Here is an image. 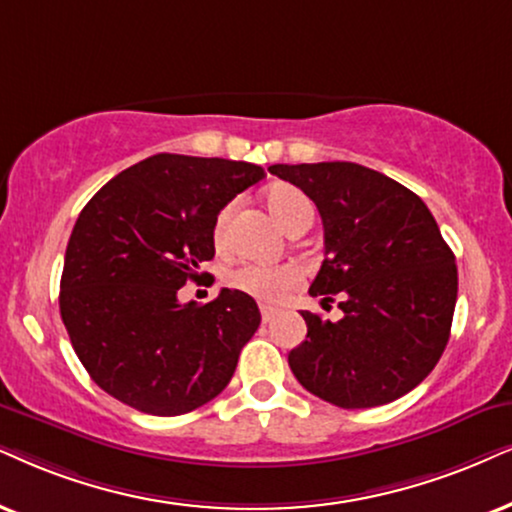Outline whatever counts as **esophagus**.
I'll use <instances>...</instances> for the list:
<instances>
[{"instance_id": "34e87169", "label": "esophagus", "mask_w": 512, "mask_h": 512, "mask_svg": "<svg viewBox=\"0 0 512 512\" xmlns=\"http://www.w3.org/2000/svg\"><path fill=\"white\" fill-rule=\"evenodd\" d=\"M276 316V309L274 307H262V321L264 323H269L271 319H274Z\"/></svg>"}]
</instances>
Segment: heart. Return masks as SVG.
<instances>
[{
	"instance_id": "1",
	"label": "heart",
	"mask_w": 512,
	"mask_h": 512,
	"mask_svg": "<svg viewBox=\"0 0 512 512\" xmlns=\"http://www.w3.org/2000/svg\"><path fill=\"white\" fill-rule=\"evenodd\" d=\"M264 200H267V208L271 215L276 217V222L283 226V229L293 231L307 229L312 224L314 210L309 198L297 189V186L290 184H274L271 189L264 193ZM231 215H234V203L224 205L219 210L215 219V226H212V241L219 250L226 248L229 243V222ZM229 283L241 293L250 295L252 300L264 302V304H278L286 300L290 290H295L302 283L300 269L293 267V264H255L248 262L243 267L231 271Z\"/></svg>"
}]
</instances>
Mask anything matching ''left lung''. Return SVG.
<instances>
[{
	"mask_svg": "<svg viewBox=\"0 0 512 512\" xmlns=\"http://www.w3.org/2000/svg\"><path fill=\"white\" fill-rule=\"evenodd\" d=\"M319 208L326 260L309 295L333 302L340 321L302 312L307 340L290 371L340 409H371L428 378L449 342L458 271L428 205L357 163L271 165Z\"/></svg>",
	"mask_w": 512,
	"mask_h": 512,
	"instance_id": "8db88e82",
	"label": "left lung"
}]
</instances>
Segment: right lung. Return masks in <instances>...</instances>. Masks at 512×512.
<instances>
[{"label":"right lung","mask_w":512,"mask_h":512,"mask_svg":"<svg viewBox=\"0 0 512 512\" xmlns=\"http://www.w3.org/2000/svg\"><path fill=\"white\" fill-rule=\"evenodd\" d=\"M260 165L158 153L127 167L84 205L66 248L61 319L92 380L151 416H181L229 385L262 316L241 290L181 304L215 257L212 226Z\"/></svg>","instance_id":"obj_1"}]
</instances>
